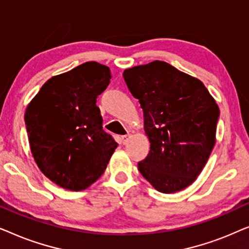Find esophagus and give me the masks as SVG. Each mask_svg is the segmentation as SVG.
<instances>
[{"mask_svg": "<svg viewBox=\"0 0 249 249\" xmlns=\"http://www.w3.org/2000/svg\"><path fill=\"white\" fill-rule=\"evenodd\" d=\"M129 138H130V135H125V136H122L121 137V142L122 144H127L128 142V141H129Z\"/></svg>", "mask_w": 249, "mask_h": 249, "instance_id": "esophagus-1", "label": "esophagus"}]
</instances>
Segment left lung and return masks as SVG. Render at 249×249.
Returning <instances> with one entry per match:
<instances>
[{
    "label": "left lung",
    "mask_w": 249,
    "mask_h": 249,
    "mask_svg": "<svg viewBox=\"0 0 249 249\" xmlns=\"http://www.w3.org/2000/svg\"><path fill=\"white\" fill-rule=\"evenodd\" d=\"M122 76L142 108L151 142L139 172L160 193L187 188L215 144L220 114L215 100L199 79L164 61L129 68Z\"/></svg>",
    "instance_id": "1"
}]
</instances>
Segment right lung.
Here are the masks:
<instances>
[{"instance_id": "1", "label": "right lung", "mask_w": 249, "mask_h": 249, "mask_svg": "<svg viewBox=\"0 0 249 249\" xmlns=\"http://www.w3.org/2000/svg\"><path fill=\"white\" fill-rule=\"evenodd\" d=\"M110 68L80 64L53 76L27 105L25 122L34 161L43 175L80 192L101 178L118 144L102 128L96 98L110 84Z\"/></svg>"}]
</instances>
